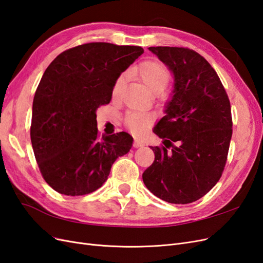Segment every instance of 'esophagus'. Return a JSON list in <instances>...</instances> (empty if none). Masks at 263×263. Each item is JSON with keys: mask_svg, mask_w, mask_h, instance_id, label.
<instances>
[{"mask_svg": "<svg viewBox=\"0 0 263 263\" xmlns=\"http://www.w3.org/2000/svg\"><path fill=\"white\" fill-rule=\"evenodd\" d=\"M145 146V142L140 140L139 138H135V141H134V147L135 148H139V147H142Z\"/></svg>", "mask_w": 263, "mask_h": 263, "instance_id": "1", "label": "esophagus"}]
</instances>
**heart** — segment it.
Returning <instances> with one entry per match:
<instances>
[{"instance_id":"heart-1","label":"heart","mask_w":263,"mask_h":263,"mask_svg":"<svg viewBox=\"0 0 263 263\" xmlns=\"http://www.w3.org/2000/svg\"><path fill=\"white\" fill-rule=\"evenodd\" d=\"M134 76L138 77L144 82L148 89L154 93H160L164 90V87L168 85L171 73L170 70L166 68L163 63L156 60H147L141 62L138 67L132 70ZM125 83V77L119 76L113 86V97L117 98L122 92V89ZM150 122V117L146 113L141 112H130L126 115L125 123L128 128L136 133L140 134L146 129Z\"/></svg>"}]
</instances>
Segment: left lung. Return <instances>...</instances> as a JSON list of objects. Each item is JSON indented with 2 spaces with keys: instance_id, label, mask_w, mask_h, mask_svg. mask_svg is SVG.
Returning <instances> with one entry per match:
<instances>
[{
  "instance_id": "8db88e82",
  "label": "left lung",
  "mask_w": 263,
  "mask_h": 263,
  "mask_svg": "<svg viewBox=\"0 0 263 263\" xmlns=\"http://www.w3.org/2000/svg\"><path fill=\"white\" fill-rule=\"evenodd\" d=\"M174 78L165 115L154 133L162 147H150L155 161L142 173L151 193L172 204L200 200L215 186L227 161L233 135L228 95L216 71L196 51L149 47Z\"/></svg>"
}]
</instances>
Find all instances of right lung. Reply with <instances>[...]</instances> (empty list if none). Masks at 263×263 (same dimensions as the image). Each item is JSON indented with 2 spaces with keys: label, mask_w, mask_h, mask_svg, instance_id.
Returning a JSON list of instances; mask_svg holds the SVG:
<instances>
[{
  "label": "right lung",
  "mask_w": 263,
  "mask_h": 263,
  "mask_svg": "<svg viewBox=\"0 0 263 263\" xmlns=\"http://www.w3.org/2000/svg\"><path fill=\"white\" fill-rule=\"evenodd\" d=\"M144 49L89 43L61 52L46 69L34 97L30 139L45 181L60 194L84 195L107 180L132 148L121 132L100 137L97 109L112 99L116 79Z\"/></svg>",
  "instance_id": "add662e5"
}]
</instances>
